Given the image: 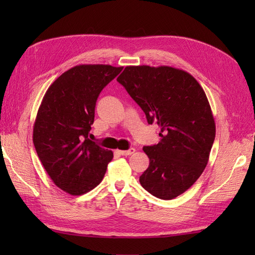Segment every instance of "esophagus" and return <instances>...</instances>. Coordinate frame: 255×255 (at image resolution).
I'll use <instances>...</instances> for the list:
<instances>
[{
    "label": "esophagus",
    "instance_id": "esophagus-1",
    "mask_svg": "<svg viewBox=\"0 0 255 255\" xmlns=\"http://www.w3.org/2000/svg\"><path fill=\"white\" fill-rule=\"evenodd\" d=\"M134 151H136V149H134V148H130V149H128V150H122V151H119V153H121L122 155H130V154L134 153Z\"/></svg>",
    "mask_w": 255,
    "mask_h": 255
}]
</instances>
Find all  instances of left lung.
Segmentation results:
<instances>
[{"label":"left lung","mask_w":255,"mask_h":255,"mask_svg":"<svg viewBox=\"0 0 255 255\" xmlns=\"http://www.w3.org/2000/svg\"><path fill=\"white\" fill-rule=\"evenodd\" d=\"M117 81L161 129L160 142L143 147L150 164L140 184L158 198L177 197L208 163L216 126L207 96L191 74L166 66H129Z\"/></svg>","instance_id":"obj_1"}]
</instances>
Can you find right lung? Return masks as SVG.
Listing matches in <instances>:
<instances>
[{
    "mask_svg": "<svg viewBox=\"0 0 255 255\" xmlns=\"http://www.w3.org/2000/svg\"><path fill=\"white\" fill-rule=\"evenodd\" d=\"M123 67L81 64L62 73L42 99L32 141L48 175L70 195H83L102 182L113 152L89 139L102 90Z\"/></svg>",
    "mask_w": 255,
    "mask_h": 255,
    "instance_id": "right-lung-1",
    "label": "right lung"
}]
</instances>
